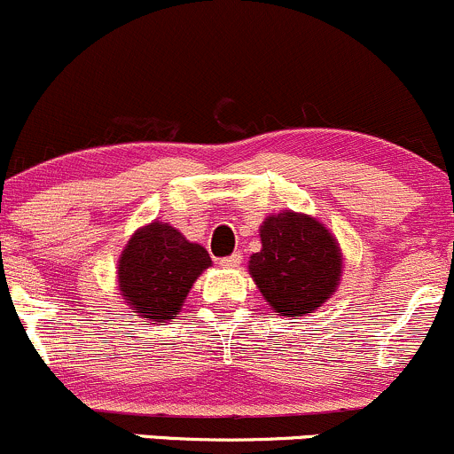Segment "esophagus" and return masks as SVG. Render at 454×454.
I'll use <instances>...</instances> for the list:
<instances>
[{"label": "esophagus", "mask_w": 454, "mask_h": 454, "mask_svg": "<svg viewBox=\"0 0 454 454\" xmlns=\"http://www.w3.org/2000/svg\"><path fill=\"white\" fill-rule=\"evenodd\" d=\"M242 260H245V257H242V253L236 251V253H231V255L223 257L221 266H223V268H238V266L242 264Z\"/></svg>", "instance_id": "esophagus-1"}]
</instances>
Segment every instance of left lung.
<instances>
[{
    "label": "left lung",
    "mask_w": 454,
    "mask_h": 454,
    "mask_svg": "<svg viewBox=\"0 0 454 454\" xmlns=\"http://www.w3.org/2000/svg\"><path fill=\"white\" fill-rule=\"evenodd\" d=\"M260 238L262 251L251 255L248 272L277 314H311L333 294L342 255L329 229L316 218L287 209L266 218Z\"/></svg>",
    "instance_id": "left-lung-1"
}]
</instances>
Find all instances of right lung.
Listing matches in <instances>:
<instances>
[{
	"mask_svg": "<svg viewBox=\"0 0 454 454\" xmlns=\"http://www.w3.org/2000/svg\"><path fill=\"white\" fill-rule=\"evenodd\" d=\"M209 264L206 248L155 221L136 231L125 247L119 260V287L138 316L162 323L182 309L190 287Z\"/></svg>",
	"mask_w": 454,
	"mask_h": 454,
	"instance_id": "obj_1",
	"label": "right lung"
}]
</instances>
